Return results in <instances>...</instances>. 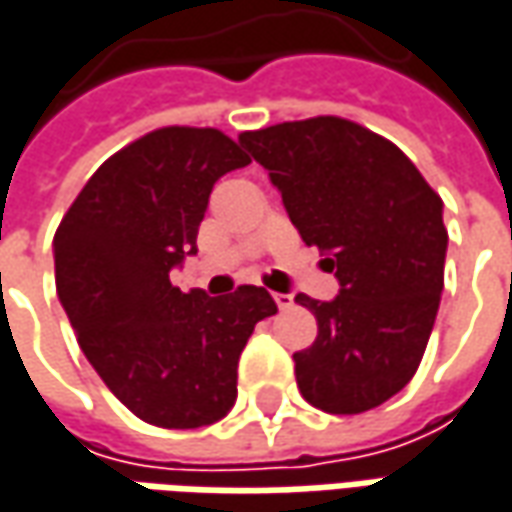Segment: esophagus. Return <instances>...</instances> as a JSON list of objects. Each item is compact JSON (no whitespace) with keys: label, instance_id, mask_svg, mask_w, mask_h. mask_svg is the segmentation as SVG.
<instances>
[{"label":"esophagus","instance_id":"1","mask_svg":"<svg viewBox=\"0 0 512 512\" xmlns=\"http://www.w3.org/2000/svg\"><path fill=\"white\" fill-rule=\"evenodd\" d=\"M274 303H277V309H291L294 306V297L291 294H274Z\"/></svg>","mask_w":512,"mask_h":512}]
</instances>
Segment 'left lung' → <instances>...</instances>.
I'll use <instances>...</instances> for the list:
<instances>
[{
	"instance_id": "8db88e82",
	"label": "left lung",
	"mask_w": 512,
	"mask_h": 512,
	"mask_svg": "<svg viewBox=\"0 0 512 512\" xmlns=\"http://www.w3.org/2000/svg\"><path fill=\"white\" fill-rule=\"evenodd\" d=\"M269 169L294 229L326 255L334 300H294L317 340L294 354L297 388L326 414H362L416 374L445 286L442 198L405 152L337 115L240 133Z\"/></svg>"
}]
</instances>
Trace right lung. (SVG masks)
<instances>
[{"instance_id":"obj_1","label":"right lung","mask_w":512,"mask_h":512,"mask_svg":"<svg viewBox=\"0 0 512 512\" xmlns=\"http://www.w3.org/2000/svg\"><path fill=\"white\" fill-rule=\"evenodd\" d=\"M246 164L221 130H155L107 158L56 229V291L84 357L158 428H203L229 414L240 351L277 311L260 286L209 297L169 283L198 252L215 181Z\"/></svg>"}]
</instances>
